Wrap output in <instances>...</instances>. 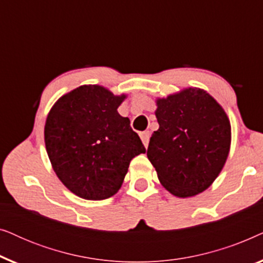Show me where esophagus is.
Returning a JSON list of instances; mask_svg holds the SVG:
<instances>
[{
	"label": "esophagus",
	"mask_w": 263,
	"mask_h": 263,
	"mask_svg": "<svg viewBox=\"0 0 263 263\" xmlns=\"http://www.w3.org/2000/svg\"><path fill=\"white\" fill-rule=\"evenodd\" d=\"M140 136H141V140H142V142H143V145H145V147L148 146L151 133L149 132H143V133H141V134H140Z\"/></svg>",
	"instance_id": "obj_1"
}]
</instances>
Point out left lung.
<instances>
[{
	"label": "left lung",
	"mask_w": 263,
	"mask_h": 263,
	"mask_svg": "<svg viewBox=\"0 0 263 263\" xmlns=\"http://www.w3.org/2000/svg\"><path fill=\"white\" fill-rule=\"evenodd\" d=\"M157 105L159 129L149 139L147 157L158 178L178 197L202 193L229 156L231 125L225 111L197 88L159 99Z\"/></svg>",
	"instance_id": "1"
}]
</instances>
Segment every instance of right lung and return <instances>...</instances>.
<instances>
[{
  "instance_id": "right-lung-1",
  "label": "right lung",
  "mask_w": 263,
  "mask_h": 263,
  "mask_svg": "<svg viewBox=\"0 0 263 263\" xmlns=\"http://www.w3.org/2000/svg\"><path fill=\"white\" fill-rule=\"evenodd\" d=\"M123 99L100 86H80L61 97L46 118L45 147L53 170L82 199L116 194L130 160L146 152L129 118L117 112Z\"/></svg>"
}]
</instances>
